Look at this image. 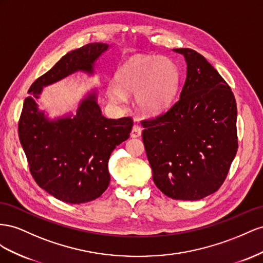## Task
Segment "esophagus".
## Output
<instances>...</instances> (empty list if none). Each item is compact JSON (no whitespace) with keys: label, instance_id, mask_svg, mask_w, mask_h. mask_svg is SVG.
Wrapping results in <instances>:
<instances>
[{"label":"esophagus","instance_id":"esophagus-1","mask_svg":"<svg viewBox=\"0 0 263 263\" xmlns=\"http://www.w3.org/2000/svg\"><path fill=\"white\" fill-rule=\"evenodd\" d=\"M142 134V129L141 126L138 124H134L132 127V131H131V137L132 138H138Z\"/></svg>","mask_w":263,"mask_h":263}]
</instances>
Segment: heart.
<instances>
[{
    "label": "heart",
    "instance_id": "b5f03b06",
    "mask_svg": "<svg viewBox=\"0 0 263 263\" xmlns=\"http://www.w3.org/2000/svg\"><path fill=\"white\" fill-rule=\"evenodd\" d=\"M118 86L109 88L110 99L119 104L125 101L123 92L137 93L140 109L156 115L168 106L178 84V71L170 59L164 57H134L117 71Z\"/></svg>",
    "mask_w": 263,
    "mask_h": 263
}]
</instances>
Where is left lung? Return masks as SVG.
I'll list each match as a JSON object with an SVG mask.
<instances>
[{
  "label": "left lung",
  "instance_id": "left-lung-1",
  "mask_svg": "<svg viewBox=\"0 0 263 263\" xmlns=\"http://www.w3.org/2000/svg\"><path fill=\"white\" fill-rule=\"evenodd\" d=\"M181 95L164 114L142 120V139L163 194L197 200L218 191L238 149L237 103L224 79L205 57L190 48Z\"/></svg>",
  "mask_w": 263,
  "mask_h": 263
}]
</instances>
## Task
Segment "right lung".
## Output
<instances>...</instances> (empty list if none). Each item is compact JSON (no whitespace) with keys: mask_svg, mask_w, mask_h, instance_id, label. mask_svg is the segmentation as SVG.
Here are the masks:
<instances>
[{"mask_svg":"<svg viewBox=\"0 0 263 263\" xmlns=\"http://www.w3.org/2000/svg\"><path fill=\"white\" fill-rule=\"evenodd\" d=\"M108 45L88 44L67 52L28 89L18 121V137L29 171L40 187L59 200L84 204L103 194L110 183L109 157L130 137V117L108 119L92 92L81 101L73 118L48 121L34 99L43 87L82 70L93 72V63Z\"/></svg>","mask_w":263,"mask_h":263,"instance_id":"obj_1","label":"right lung"}]
</instances>
